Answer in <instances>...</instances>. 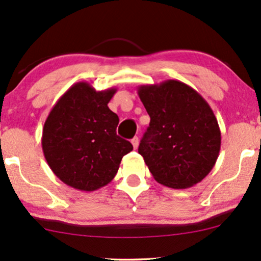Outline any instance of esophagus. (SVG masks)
Instances as JSON below:
<instances>
[{
    "mask_svg": "<svg viewBox=\"0 0 261 261\" xmlns=\"http://www.w3.org/2000/svg\"><path fill=\"white\" fill-rule=\"evenodd\" d=\"M132 144H133V147L134 149H138V146H139V138L138 137H134L133 139H132Z\"/></svg>",
    "mask_w": 261,
    "mask_h": 261,
    "instance_id": "34e87169",
    "label": "esophagus"
}]
</instances>
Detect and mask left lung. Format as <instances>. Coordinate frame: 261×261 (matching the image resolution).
I'll return each instance as SVG.
<instances>
[{"label":"left lung","mask_w":261,"mask_h":261,"mask_svg":"<svg viewBox=\"0 0 261 261\" xmlns=\"http://www.w3.org/2000/svg\"><path fill=\"white\" fill-rule=\"evenodd\" d=\"M138 95L150 116L140 141L153 179L172 189H188L213 169L220 152L217 117L203 96L178 80L138 87Z\"/></svg>","instance_id":"obj_1"}]
</instances>
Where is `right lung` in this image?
Listing matches in <instances>:
<instances>
[{"mask_svg": "<svg viewBox=\"0 0 261 261\" xmlns=\"http://www.w3.org/2000/svg\"><path fill=\"white\" fill-rule=\"evenodd\" d=\"M117 88L96 91L91 83L70 87L50 110L42 132V150L64 184L91 192L108 185L122 157L133 150L116 134L118 116L109 109Z\"/></svg>", "mask_w": 261, "mask_h": 261, "instance_id": "1", "label": "right lung"}]
</instances>
